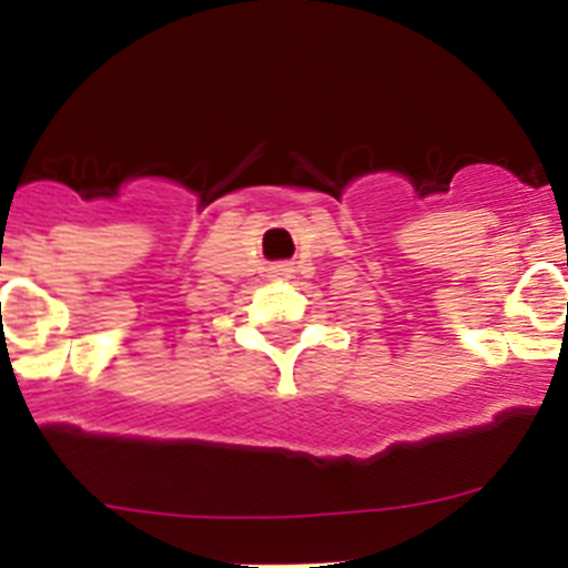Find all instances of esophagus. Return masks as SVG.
<instances>
[{
	"label": "esophagus",
	"instance_id": "obj_1",
	"mask_svg": "<svg viewBox=\"0 0 568 568\" xmlns=\"http://www.w3.org/2000/svg\"><path fill=\"white\" fill-rule=\"evenodd\" d=\"M273 273H275V275H281V278H287L290 270H287V267H281V270H273Z\"/></svg>",
	"mask_w": 568,
	"mask_h": 568
}]
</instances>
